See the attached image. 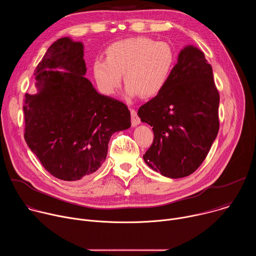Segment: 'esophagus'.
<instances>
[{
  "mask_svg": "<svg viewBox=\"0 0 256 256\" xmlns=\"http://www.w3.org/2000/svg\"><path fill=\"white\" fill-rule=\"evenodd\" d=\"M130 116H132V126H136L140 124V118L136 114V112L134 109H130Z\"/></svg>",
  "mask_w": 256,
  "mask_h": 256,
  "instance_id": "34e87169",
  "label": "esophagus"
}]
</instances>
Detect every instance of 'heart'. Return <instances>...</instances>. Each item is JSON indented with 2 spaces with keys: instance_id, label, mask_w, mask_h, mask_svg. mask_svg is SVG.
Instances as JSON below:
<instances>
[{
  "instance_id": "b5f03b06",
  "label": "heart",
  "mask_w": 256,
  "mask_h": 256,
  "mask_svg": "<svg viewBox=\"0 0 256 256\" xmlns=\"http://www.w3.org/2000/svg\"><path fill=\"white\" fill-rule=\"evenodd\" d=\"M176 62L173 48L147 38L116 42L106 50V60H96L93 75L99 90L108 96L116 93L122 75L130 97L151 98L167 85Z\"/></svg>"
}]
</instances>
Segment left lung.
I'll list each match as a JSON object with an SVG mask.
<instances>
[{
    "mask_svg": "<svg viewBox=\"0 0 256 256\" xmlns=\"http://www.w3.org/2000/svg\"><path fill=\"white\" fill-rule=\"evenodd\" d=\"M218 103L212 66L198 48L186 46L162 92L138 108V118L154 132L146 164L169 178L194 173L216 138Z\"/></svg>",
    "mask_w": 256,
    "mask_h": 256,
    "instance_id": "obj_1",
    "label": "left lung"
}]
</instances>
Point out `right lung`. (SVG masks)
<instances>
[{
    "instance_id": "1",
    "label": "right lung",
    "mask_w": 256,
    "mask_h": 256,
    "mask_svg": "<svg viewBox=\"0 0 256 256\" xmlns=\"http://www.w3.org/2000/svg\"><path fill=\"white\" fill-rule=\"evenodd\" d=\"M82 42H54L35 70L38 94H25L24 138L52 176L85 179L106 159L116 132L130 126L128 106L96 91L85 78ZM64 68L66 72L54 71Z\"/></svg>"
}]
</instances>
